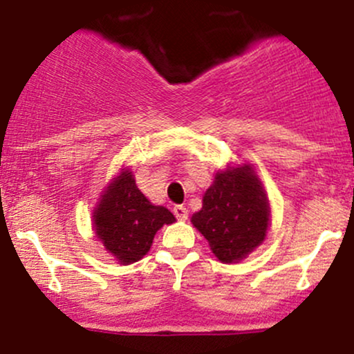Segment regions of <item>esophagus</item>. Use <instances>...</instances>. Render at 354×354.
I'll list each match as a JSON object with an SVG mask.
<instances>
[{
  "mask_svg": "<svg viewBox=\"0 0 354 354\" xmlns=\"http://www.w3.org/2000/svg\"><path fill=\"white\" fill-rule=\"evenodd\" d=\"M174 216H176L178 221H185L189 217V210L185 209L184 205H176V207H174Z\"/></svg>",
  "mask_w": 354,
  "mask_h": 354,
  "instance_id": "obj_1",
  "label": "esophagus"
}]
</instances>
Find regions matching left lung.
<instances>
[{
    "label": "left lung",
    "mask_w": 354,
    "mask_h": 354,
    "mask_svg": "<svg viewBox=\"0 0 354 354\" xmlns=\"http://www.w3.org/2000/svg\"><path fill=\"white\" fill-rule=\"evenodd\" d=\"M190 221L221 263H239L263 244L271 209L252 167L244 164L217 172L202 198V209Z\"/></svg>",
    "instance_id": "obj_1"
}]
</instances>
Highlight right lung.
<instances>
[{"mask_svg": "<svg viewBox=\"0 0 354 354\" xmlns=\"http://www.w3.org/2000/svg\"><path fill=\"white\" fill-rule=\"evenodd\" d=\"M174 221L169 209L153 205L138 190L129 169L110 182L93 212L95 236L120 264L140 261L157 230Z\"/></svg>", "mask_w": 354, "mask_h": 354, "instance_id": "add662e5", "label": "right lung"}]
</instances>
